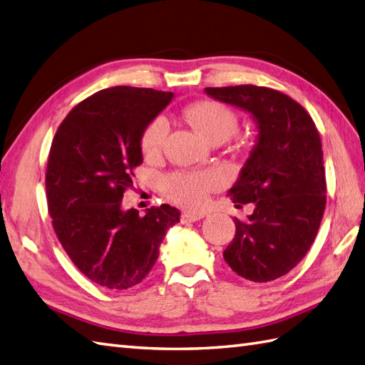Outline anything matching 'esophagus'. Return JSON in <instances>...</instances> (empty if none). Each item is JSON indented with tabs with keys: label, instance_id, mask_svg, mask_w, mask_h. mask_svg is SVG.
I'll use <instances>...</instances> for the list:
<instances>
[{
	"label": "esophagus",
	"instance_id": "34e87169",
	"mask_svg": "<svg viewBox=\"0 0 365 365\" xmlns=\"http://www.w3.org/2000/svg\"><path fill=\"white\" fill-rule=\"evenodd\" d=\"M205 211H182V221L183 222H196L199 219L205 217Z\"/></svg>",
	"mask_w": 365,
	"mask_h": 365
}]
</instances>
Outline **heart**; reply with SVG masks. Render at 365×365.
Returning a JSON list of instances; mask_svg holds the SVG:
<instances>
[{
	"label": "heart",
	"instance_id": "b5f03b06",
	"mask_svg": "<svg viewBox=\"0 0 365 365\" xmlns=\"http://www.w3.org/2000/svg\"><path fill=\"white\" fill-rule=\"evenodd\" d=\"M186 120L194 129L210 141L227 140L238 127V118L227 106L217 101H197L185 110ZM169 133V123L165 116L152 120L141 137V149L146 157H157L163 150ZM221 174L216 171L185 173L177 171L166 177L165 191L171 199L186 207H199L208 192L221 185Z\"/></svg>",
	"mask_w": 365,
	"mask_h": 365
}]
</instances>
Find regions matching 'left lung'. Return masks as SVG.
<instances>
[{
  "instance_id": "1",
  "label": "left lung",
  "mask_w": 365,
  "mask_h": 365,
  "mask_svg": "<svg viewBox=\"0 0 365 365\" xmlns=\"http://www.w3.org/2000/svg\"><path fill=\"white\" fill-rule=\"evenodd\" d=\"M216 101L247 112L257 141L228 196L247 221L224 250L233 272L255 283L272 282L299 264L314 242L327 203L324 150L317 127L299 103L266 87L205 88Z\"/></svg>"
}]
</instances>
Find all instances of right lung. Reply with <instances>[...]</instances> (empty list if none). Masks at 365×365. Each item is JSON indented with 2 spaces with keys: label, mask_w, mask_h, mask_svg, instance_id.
I'll return each instance as SVG.
<instances>
[{
  "label": "right lung",
  "mask_w": 365,
  "mask_h": 365,
  "mask_svg": "<svg viewBox=\"0 0 365 365\" xmlns=\"http://www.w3.org/2000/svg\"><path fill=\"white\" fill-rule=\"evenodd\" d=\"M173 98L152 88L101 90L68 113L51 144L46 199L54 232L76 267L108 289L141 283L169 227L180 222V211L166 203L144 216L123 208L143 163V132Z\"/></svg>",
  "instance_id": "add662e5"
}]
</instances>
